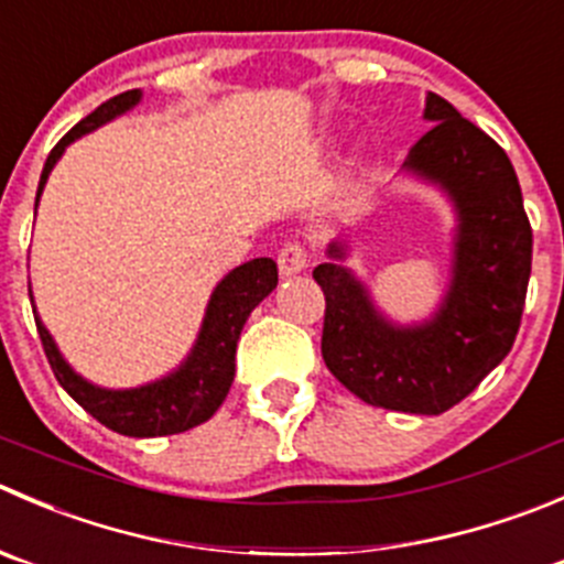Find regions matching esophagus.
Here are the masks:
<instances>
[{"mask_svg":"<svg viewBox=\"0 0 564 564\" xmlns=\"http://www.w3.org/2000/svg\"><path fill=\"white\" fill-rule=\"evenodd\" d=\"M308 267V256H305V248L297 242H289L278 250V270H281L283 278L300 275V272Z\"/></svg>","mask_w":564,"mask_h":564,"instance_id":"34e87169","label":"esophagus"}]
</instances>
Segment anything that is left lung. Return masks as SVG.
<instances>
[{"label": "left lung", "instance_id": "1", "mask_svg": "<svg viewBox=\"0 0 564 564\" xmlns=\"http://www.w3.org/2000/svg\"><path fill=\"white\" fill-rule=\"evenodd\" d=\"M430 131L402 173L438 187L455 209L449 283L433 316L388 319L349 270L347 239L314 270L325 292L322 358L366 404L438 415L466 399L512 349L532 272V226L512 162L446 98L427 93Z\"/></svg>", "mask_w": 564, "mask_h": 564}]
</instances>
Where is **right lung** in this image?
Segmentation results:
<instances>
[{
  "mask_svg": "<svg viewBox=\"0 0 564 564\" xmlns=\"http://www.w3.org/2000/svg\"><path fill=\"white\" fill-rule=\"evenodd\" d=\"M143 101V90H126L120 96L109 98L101 107L93 109L87 118H82L68 134L59 140L48 154L46 165H43L41 184H37L35 209L41 200L43 187L48 182V173L59 162L74 140L82 134H90L98 126L109 123V120L120 118L137 104ZM278 286V267L272 259H253L239 264L237 270L228 272L212 292L209 303H206L204 322H200L198 338H195L193 349L187 358L167 371L160 380H151L145 386L134 388H101L96 382L85 380L68 360L63 358L59 347L54 344L52 333L41 322L32 300V314H35L37 333H41L43 349L52 364L54 377L59 386L68 391L74 402H79L93 419H98L104 427L115 430L129 438H160V435H176L187 433V430L198 427L204 421H209L228 397L234 375H237V341L242 333L245 322H248L250 311Z\"/></svg>",
  "mask_w": 564,
  "mask_h": 564,
  "instance_id": "right-lung-1",
  "label": "right lung"
}]
</instances>
